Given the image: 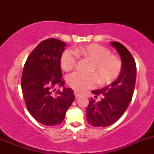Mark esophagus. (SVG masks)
Returning <instances> with one entry per match:
<instances>
[{
  "label": "esophagus",
  "instance_id": "1",
  "mask_svg": "<svg viewBox=\"0 0 154 154\" xmlns=\"http://www.w3.org/2000/svg\"><path fill=\"white\" fill-rule=\"evenodd\" d=\"M80 95H81V94H80V93H78V92H74V97H75V99L78 98L79 97H80Z\"/></svg>",
  "mask_w": 154,
  "mask_h": 154
}]
</instances>
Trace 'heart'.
<instances>
[{"instance_id":"heart-1","label":"heart","mask_w":154,"mask_h":154,"mask_svg":"<svg viewBox=\"0 0 154 154\" xmlns=\"http://www.w3.org/2000/svg\"><path fill=\"white\" fill-rule=\"evenodd\" d=\"M75 52L92 62L91 71L97 74L101 84L112 83L119 77L122 70V63L118 57L111 55V52L107 48L100 45L90 44L76 48ZM75 54L69 50L63 54L60 64L65 71H70L76 66L77 57ZM67 80L69 86L77 91L93 88L98 81L94 74L80 72L72 73Z\"/></svg>"}]
</instances>
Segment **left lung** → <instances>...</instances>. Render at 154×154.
<instances>
[{"label":"left lung","mask_w":154,"mask_h":154,"mask_svg":"<svg viewBox=\"0 0 154 154\" xmlns=\"http://www.w3.org/2000/svg\"><path fill=\"white\" fill-rule=\"evenodd\" d=\"M110 45L122 59V70L111 84L91 91L95 98L102 94L100 101L91 99L86 109L87 122L94 127H108L120 119L131 101L136 84V62L130 51L118 42H112Z\"/></svg>","instance_id":"1"}]
</instances>
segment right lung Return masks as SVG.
Wrapping results in <instances>:
<instances>
[{"label": "right lung", "instance_id": "right-lung-1", "mask_svg": "<svg viewBox=\"0 0 154 154\" xmlns=\"http://www.w3.org/2000/svg\"><path fill=\"white\" fill-rule=\"evenodd\" d=\"M66 43L56 38L41 42L24 64L21 89L27 109L38 122L46 126L60 125L74 100V92L64 87L60 60ZM57 86L62 92L52 91Z\"/></svg>", "mask_w": 154, "mask_h": 154}]
</instances>
